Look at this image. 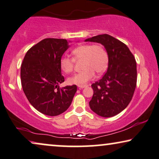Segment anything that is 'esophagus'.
<instances>
[{
  "instance_id": "esophagus-1",
  "label": "esophagus",
  "mask_w": 159,
  "mask_h": 159,
  "mask_svg": "<svg viewBox=\"0 0 159 159\" xmlns=\"http://www.w3.org/2000/svg\"><path fill=\"white\" fill-rule=\"evenodd\" d=\"M78 86V88H79V89H83V88H85V87H86V86H87V85H81V86Z\"/></svg>"
}]
</instances>
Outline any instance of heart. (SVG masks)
<instances>
[{
	"label": "heart",
	"mask_w": 159,
	"mask_h": 159,
	"mask_svg": "<svg viewBox=\"0 0 159 159\" xmlns=\"http://www.w3.org/2000/svg\"><path fill=\"white\" fill-rule=\"evenodd\" d=\"M73 59L63 56L59 60V67L66 74L73 72L75 60L84 59L82 68L84 70L68 78L70 84L85 85L94 77V72L102 74L108 65V55L106 50L101 45L85 44L76 47L73 50Z\"/></svg>",
	"instance_id": "heart-1"
}]
</instances>
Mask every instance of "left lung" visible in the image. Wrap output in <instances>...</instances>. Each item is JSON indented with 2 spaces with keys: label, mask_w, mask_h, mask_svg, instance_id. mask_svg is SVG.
Returning <instances> with one entry per match:
<instances>
[{
  "label": "left lung",
  "mask_w": 159,
  "mask_h": 159,
  "mask_svg": "<svg viewBox=\"0 0 159 159\" xmlns=\"http://www.w3.org/2000/svg\"><path fill=\"white\" fill-rule=\"evenodd\" d=\"M85 42L100 43L108 55L107 72L92 84L94 94L90 108L103 117L114 116L127 107L134 95L137 81L136 60L125 44L108 34L95 36Z\"/></svg>",
  "instance_id": "left-lung-1"
}]
</instances>
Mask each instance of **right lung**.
<instances>
[{"mask_svg":"<svg viewBox=\"0 0 159 159\" xmlns=\"http://www.w3.org/2000/svg\"><path fill=\"white\" fill-rule=\"evenodd\" d=\"M69 48L64 39L47 38L26 53L20 68L23 90L29 103L48 116L65 112L73 101L76 85L59 87L65 81L59 60Z\"/></svg>","mask_w":159,"mask_h":159,"instance_id":"1","label":"right lung"}]
</instances>
